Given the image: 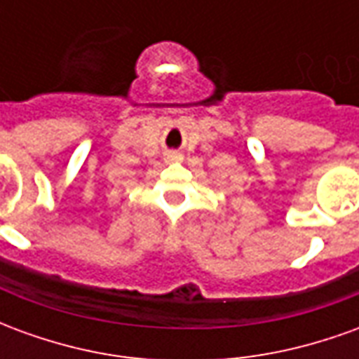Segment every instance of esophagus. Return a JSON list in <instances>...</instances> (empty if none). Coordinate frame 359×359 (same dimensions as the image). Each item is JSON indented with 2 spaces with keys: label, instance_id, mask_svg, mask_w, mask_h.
Returning a JSON list of instances; mask_svg holds the SVG:
<instances>
[{
  "label": "esophagus",
  "instance_id": "esophagus-1",
  "mask_svg": "<svg viewBox=\"0 0 359 359\" xmlns=\"http://www.w3.org/2000/svg\"><path fill=\"white\" fill-rule=\"evenodd\" d=\"M180 159V154H177V151H167L165 154V161H179Z\"/></svg>",
  "mask_w": 359,
  "mask_h": 359
}]
</instances>
